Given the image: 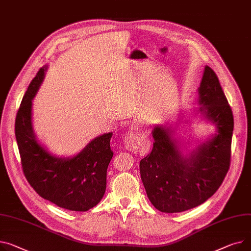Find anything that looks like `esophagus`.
Returning a JSON list of instances; mask_svg holds the SVG:
<instances>
[{
	"label": "esophagus",
	"mask_w": 251,
	"mask_h": 251,
	"mask_svg": "<svg viewBox=\"0 0 251 251\" xmlns=\"http://www.w3.org/2000/svg\"><path fill=\"white\" fill-rule=\"evenodd\" d=\"M140 136V132L137 128L132 127L129 129L124 137V146L128 150H132V151H136L140 148V142H139V137Z\"/></svg>",
	"instance_id": "obj_1"
}]
</instances>
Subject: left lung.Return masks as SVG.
I'll list each match as a JSON object with an SVG mask.
<instances>
[{
    "label": "left lung",
    "mask_w": 251,
    "mask_h": 251,
    "mask_svg": "<svg viewBox=\"0 0 251 251\" xmlns=\"http://www.w3.org/2000/svg\"><path fill=\"white\" fill-rule=\"evenodd\" d=\"M199 104L198 111L217 128L211 139L186 156L173 131L156 126L151 152L140 160L147 197L160 212L179 213L203 204L228 173L234 119L218 76L208 65L199 88Z\"/></svg>",
    "instance_id": "8db88e82"
}]
</instances>
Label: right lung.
<instances>
[{"label": "right lung", "instance_id": "add662e5", "mask_svg": "<svg viewBox=\"0 0 251 251\" xmlns=\"http://www.w3.org/2000/svg\"><path fill=\"white\" fill-rule=\"evenodd\" d=\"M46 66L32 79L16 116L15 135L24 176L35 192L49 202L71 211L85 212L101 201L107 186V169L113 157V133L93 139L74 157H57L36 139L32 127V100L44 78Z\"/></svg>", "mask_w": 251, "mask_h": 251}]
</instances>
